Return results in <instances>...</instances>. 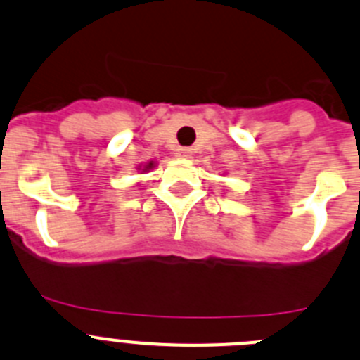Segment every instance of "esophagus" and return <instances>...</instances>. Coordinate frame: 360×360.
<instances>
[{"label":"esophagus","mask_w":360,"mask_h":360,"mask_svg":"<svg viewBox=\"0 0 360 360\" xmlns=\"http://www.w3.org/2000/svg\"><path fill=\"white\" fill-rule=\"evenodd\" d=\"M177 156H179V158H190L191 150L188 149V147H181V149H177Z\"/></svg>","instance_id":"34e87169"}]
</instances>
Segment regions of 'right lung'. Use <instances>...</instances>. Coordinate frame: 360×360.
Listing matches in <instances>:
<instances>
[{
	"label": "right lung",
	"instance_id": "add662e5",
	"mask_svg": "<svg viewBox=\"0 0 360 360\" xmlns=\"http://www.w3.org/2000/svg\"><path fill=\"white\" fill-rule=\"evenodd\" d=\"M154 167H156V163H154V161H149V163H146L143 167H140L139 170H142V174H143V172H149V170L154 169Z\"/></svg>",
	"mask_w": 360,
	"mask_h": 360
}]
</instances>
